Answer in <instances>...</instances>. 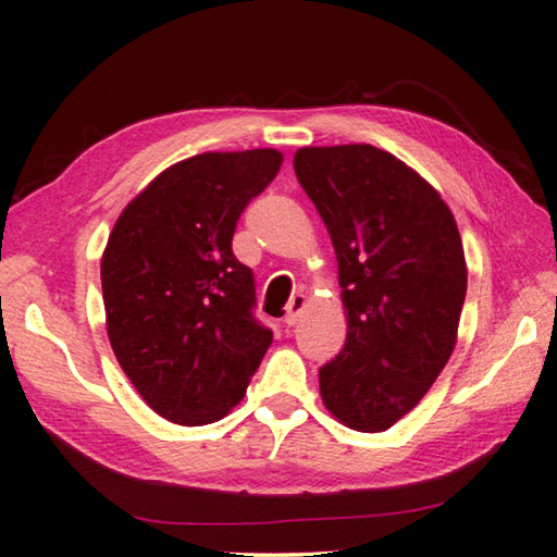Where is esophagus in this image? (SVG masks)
<instances>
[{"label": "esophagus", "instance_id": "1", "mask_svg": "<svg viewBox=\"0 0 557 557\" xmlns=\"http://www.w3.org/2000/svg\"><path fill=\"white\" fill-rule=\"evenodd\" d=\"M306 296L304 294H296V296H290V300H288V306H286V315H284V323L288 325V327H294L296 323H298V318L304 315V310H306Z\"/></svg>", "mask_w": 557, "mask_h": 557}]
</instances>
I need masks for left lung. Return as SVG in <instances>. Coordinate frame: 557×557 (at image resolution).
Returning <instances> with one entry per match:
<instances>
[{
	"label": "left lung",
	"instance_id": "8db88e82",
	"mask_svg": "<svg viewBox=\"0 0 557 557\" xmlns=\"http://www.w3.org/2000/svg\"><path fill=\"white\" fill-rule=\"evenodd\" d=\"M294 169L333 239L347 315L320 396L352 431H388L455 349L467 294L460 230L421 173L372 144L306 146Z\"/></svg>",
	"mask_w": 557,
	"mask_h": 557
}]
</instances>
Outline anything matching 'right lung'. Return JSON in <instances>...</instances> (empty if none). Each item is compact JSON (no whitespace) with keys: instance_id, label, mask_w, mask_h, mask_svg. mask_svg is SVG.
<instances>
[{"instance_id":"right-lung-1","label":"right lung","mask_w":557,"mask_h":557,"mask_svg":"<svg viewBox=\"0 0 557 557\" xmlns=\"http://www.w3.org/2000/svg\"><path fill=\"white\" fill-rule=\"evenodd\" d=\"M276 149L208 151L173 163L122 210L102 253L114 357L165 421L208 425L242 401L271 345L251 315L253 276L232 253Z\"/></svg>"}]
</instances>
